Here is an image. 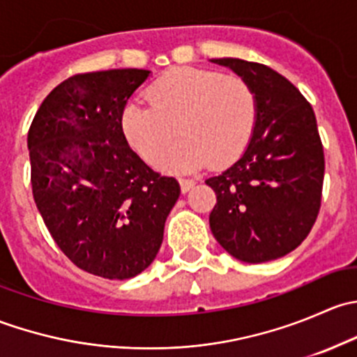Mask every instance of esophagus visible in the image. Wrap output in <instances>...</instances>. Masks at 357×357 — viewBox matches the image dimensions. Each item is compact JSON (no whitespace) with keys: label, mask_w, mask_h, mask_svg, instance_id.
I'll return each instance as SVG.
<instances>
[{"label":"esophagus","mask_w":357,"mask_h":357,"mask_svg":"<svg viewBox=\"0 0 357 357\" xmlns=\"http://www.w3.org/2000/svg\"><path fill=\"white\" fill-rule=\"evenodd\" d=\"M179 185H181V192H183V193H188L190 190H192L193 186L197 185V181H195V179L181 178V179H179Z\"/></svg>","instance_id":"34e87169"}]
</instances>
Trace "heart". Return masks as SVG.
<instances>
[{"instance_id": "obj_1", "label": "heart", "mask_w": 357, "mask_h": 357, "mask_svg": "<svg viewBox=\"0 0 357 357\" xmlns=\"http://www.w3.org/2000/svg\"><path fill=\"white\" fill-rule=\"evenodd\" d=\"M152 103L132 100L121 126L143 160L153 162L177 134L185 135L158 158L165 171H193L212 160L231 164L243 153L257 122V96L240 75L200 67L165 72L149 89Z\"/></svg>"}]
</instances>
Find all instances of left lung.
<instances>
[{"instance_id":"left-lung-1","label":"left lung","mask_w":357,"mask_h":357,"mask_svg":"<svg viewBox=\"0 0 357 357\" xmlns=\"http://www.w3.org/2000/svg\"><path fill=\"white\" fill-rule=\"evenodd\" d=\"M254 88L257 122L243 155L208 178L218 204L212 235L233 257L257 264L301 245L321 207L325 152L311 103L262 63L214 59Z\"/></svg>"}]
</instances>
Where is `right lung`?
I'll list each match as a JSON object with an SVG mask.
<instances>
[{"mask_svg":"<svg viewBox=\"0 0 357 357\" xmlns=\"http://www.w3.org/2000/svg\"><path fill=\"white\" fill-rule=\"evenodd\" d=\"M150 70L84 72L60 82L29 128L31 185L60 250L91 275L128 280L155 259L181 188L128 145L121 115Z\"/></svg>","mask_w":357,"mask_h":357,"instance_id":"add662e5","label":"right lung"}]
</instances>
